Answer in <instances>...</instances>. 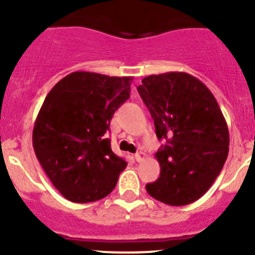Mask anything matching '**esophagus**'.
<instances>
[{
    "label": "esophagus",
    "mask_w": 255,
    "mask_h": 255,
    "mask_svg": "<svg viewBox=\"0 0 255 255\" xmlns=\"http://www.w3.org/2000/svg\"><path fill=\"white\" fill-rule=\"evenodd\" d=\"M134 158H135V160H137V162H140V160H143L145 158V153L142 152V150H139V152L135 153Z\"/></svg>",
    "instance_id": "1"
}]
</instances>
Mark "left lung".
Segmentation results:
<instances>
[{
    "instance_id": "obj_1",
    "label": "left lung",
    "mask_w": 255,
    "mask_h": 255,
    "mask_svg": "<svg viewBox=\"0 0 255 255\" xmlns=\"http://www.w3.org/2000/svg\"><path fill=\"white\" fill-rule=\"evenodd\" d=\"M137 91L158 139H167L155 153L160 177L145 189L169 206L193 203L211 188L228 157L229 132L217 100L184 72L148 76Z\"/></svg>"
}]
</instances>
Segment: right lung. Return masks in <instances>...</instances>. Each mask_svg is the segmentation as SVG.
<instances>
[{
    "mask_svg": "<svg viewBox=\"0 0 255 255\" xmlns=\"http://www.w3.org/2000/svg\"><path fill=\"white\" fill-rule=\"evenodd\" d=\"M132 77L72 72L47 95L32 133L34 153L66 199L88 203L115 189L127 162L105 138L116 111L129 98Z\"/></svg>",
    "mask_w": 255,
    "mask_h": 255,
    "instance_id": "right-lung-1",
    "label": "right lung"
}]
</instances>
